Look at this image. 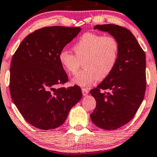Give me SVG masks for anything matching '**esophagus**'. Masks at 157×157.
<instances>
[{
	"label": "esophagus",
	"instance_id": "obj_1",
	"mask_svg": "<svg viewBox=\"0 0 157 157\" xmlns=\"http://www.w3.org/2000/svg\"><path fill=\"white\" fill-rule=\"evenodd\" d=\"M81 90H82V94H83V96H86V95H87L88 94V93H89V89H86V88H82V89H81Z\"/></svg>",
	"mask_w": 157,
	"mask_h": 157
}]
</instances>
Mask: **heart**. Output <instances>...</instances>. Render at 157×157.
<instances>
[{
    "label": "heart",
    "mask_w": 157,
    "mask_h": 157,
    "mask_svg": "<svg viewBox=\"0 0 157 157\" xmlns=\"http://www.w3.org/2000/svg\"><path fill=\"white\" fill-rule=\"evenodd\" d=\"M119 44L112 36L86 32L73 47L74 54L62 50L59 62L66 72L75 74L83 63V69L73 78V83L81 86L90 85L96 79L103 80L109 76L117 64Z\"/></svg>",
    "instance_id": "heart-1"
}]
</instances>
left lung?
<instances>
[{
  "mask_svg": "<svg viewBox=\"0 0 157 157\" xmlns=\"http://www.w3.org/2000/svg\"><path fill=\"white\" fill-rule=\"evenodd\" d=\"M117 40V64L107 78L90 91L97 105L90 115L97 127L115 130L133 119L144 100L146 87V55L131 32L115 24L96 25ZM108 90V92H106Z\"/></svg>",
  "mask_w": 157,
  "mask_h": 157,
  "instance_id": "obj_1",
  "label": "left lung"
}]
</instances>
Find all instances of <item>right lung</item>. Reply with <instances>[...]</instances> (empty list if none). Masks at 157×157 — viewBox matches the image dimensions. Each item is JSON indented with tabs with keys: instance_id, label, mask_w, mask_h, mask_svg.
<instances>
[{
	"instance_id": "right-lung-1",
	"label": "right lung",
	"mask_w": 157,
	"mask_h": 157,
	"mask_svg": "<svg viewBox=\"0 0 157 157\" xmlns=\"http://www.w3.org/2000/svg\"><path fill=\"white\" fill-rule=\"evenodd\" d=\"M81 31L79 27L46 26L29 34L12 57L9 89L23 117L42 130L64 123L82 97L77 85L57 88L68 81L58 55Z\"/></svg>"
}]
</instances>
